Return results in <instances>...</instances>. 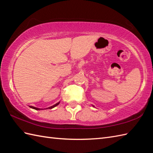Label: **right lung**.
<instances>
[{
    "mask_svg": "<svg viewBox=\"0 0 153 153\" xmlns=\"http://www.w3.org/2000/svg\"><path fill=\"white\" fill-rule=\"evenodd\" d=\"M59 103H60V102L56 103V105H53V106L48 107V108H47V109H48V108L51 109V108H54V107H55V106H56L57 105H58V104H59ZM30 108H33V109H35V110H42V109H41V108H36V107H34V106H30Z\"/></svg>",
    "mask_w": 153,
    "mask_h": 153,
    "instance_id": "obj_1",
    "label": "right lung"
}]
</instances>
